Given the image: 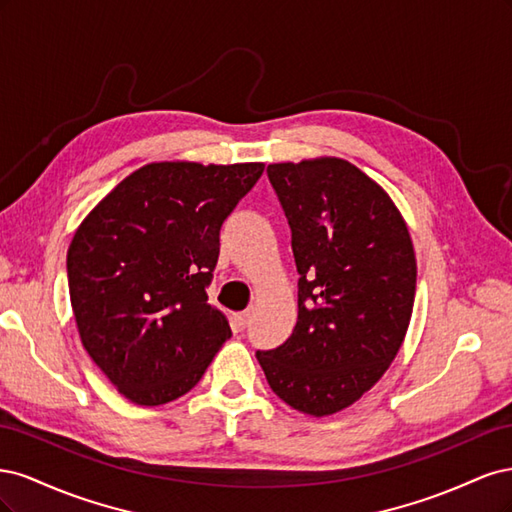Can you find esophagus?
Returning <instances> with one entry per match:
<instances>
[{"mask_svg": "<svg viewBox=\"0 0 512 512\" xmlns=\"http://www.w3.org/2000/svg\"><path fill=\"white\" fill-rule=\"evenodd\" d=\"M252 314H254V309H245V312L237 314V316H235V329H237V331H245L247 324L252 322Z\"/></svg>", "mask_w": 512, "mask_h": 512, "instance_id": "obj_1", "label": "esophagus"}]
</instances>
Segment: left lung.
Returning <instances> with one entry per match:
<instances>
[{
    "label": "left lung",
    "mask_w": 512,
    "mask_h": 512,
    "mask_svg": "<svg viewBox=\"0 0 512 512\" xmlns=\"http://www.w3.org/2000/svg\"><path fill=\"white\" fill-rule=\"evenodd\" d=\"M267 173L292 230L299 316L286 342L256 359L290 408L329 416L359 401L404 344L412 239L391 196L342 158L269 164Z\"/></svg>",
    "instance_id": "1"
}]
</instances>
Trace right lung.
Wrapping results in <instances>:
<instances>
[{
  "instance_id": "right-lung-1",
  "label": "right lung",
  "mask_w": 512,
  "mask_h": 512,
  "mask_svg": "<svg viewBox=\"0 0 512 512\" xmlns=\"http://www.w3.org/2000/svg\"><path fill=\"white\" fill-rule=\"evenodd\" d=\"M262 170V162H151L76 228L68 250L76 327L91 361L132 404L179 399L230 339L207 286L220 228Z\"/></svg>"
}]
</instances>
